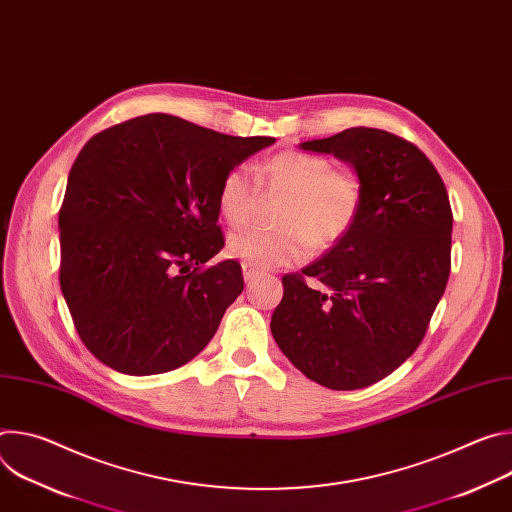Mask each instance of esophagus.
<instances>
[{
    "mask_svg": "<svg viewBox=\"0 0 512 512\" xmlns=\"http://www.w3.org/2000/svg\"><path fill=\"white\" fill-rule=\"evenodd\" d=\"M259 273H261V271H259V267H255V265H249V263H243V277H245V281H251V279H255Z\"/></svg>",
    "mask_w": 512,
    "mask_h": 512,
    "instance_id": "1",
    "label": "esophagus"
}]
</instances>
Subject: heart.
<instances>
[{
  "label": "heart",
  "mask_w": 512,
  "mask_h": 512,
  "mask_svg": "<svg viewBox=\"0 0 512 512\" xmlns=\"http://www.w3.org/2000/svg\"><path fill=\"white\" fill-rule=\"evenodd\" d=\"M265 192L283 194L275 221L277 229H251L231 235V257L255 267L300 263L312 245L324 251L338 243L354 225L362 206V182L350 170L332 168L316 154L287 150L269 158L257 170ZM257 184L245 168H233L218 186L216 202L231 227L251 221L257 206Z\"/></svg>",
  "instance_id": "1"
}]
</instances>
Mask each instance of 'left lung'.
<instances>
[{"instance_id": "1", "label": "left lung", "mask_w": 512, "mask_h": 512, "mask_svg": "<svg viewBox=\"0 0 512 512\" xmlns=\"http://www.w3.org/2000/svg\"><path fill=\"white\" fill-rule=\"evenodd\" d=\"M300 148L350 164L362 206L324 257L283 275L271 334L308 379L334 391L362 389L417 350L444 296L450 198L427 156L389 131L350 127Z\"/></svg>"}]
</instances>
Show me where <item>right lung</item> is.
<instances>
[{
    "instance_id": "right-lung-1",
    "label": "right lung",
    "mask_w": 512,
    "mask_h": 512,
    "mask_svg": "<svg viewBox=\"0 0 512 512\" xmlns=\"http://www.w3.org/2000/svg\"><path fill=\"white\" fill-rule=\"evenodd\" d=\"M273 137H233L150 113L93 135L58 212L60 289L83 344L123 375L174 371L243 291L225 247L218 186Z\"/></svg>"
}]
</instances>
